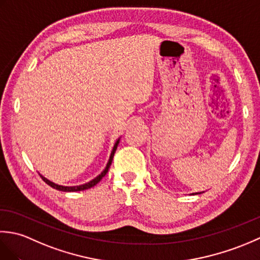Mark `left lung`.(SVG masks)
<instances>
[{"mask_svg":"<svg viewBox=\"0 0 260 260\" xmlns=\"http://www.w3.org/2000/svg\"><path fill=\"white\" fill-rule=\"evenodd\" d=\"M193 194H194V193H193Z\"/></svg>","mask_w":260,"mask_h":260,"instance_id":"obj_1","label":"left lung"}]
</instances>
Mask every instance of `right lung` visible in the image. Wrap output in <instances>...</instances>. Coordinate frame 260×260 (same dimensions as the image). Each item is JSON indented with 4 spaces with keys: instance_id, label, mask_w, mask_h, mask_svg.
Masks as SVG:
<instances>
[{
    "instance_id": "1",
    "label": "right lung",
    "mask_w": 260,
    "mask_h": 260,
    "mask_svg": "<svg viewBox=\"0 0 260 260\" xmlns=\"http://www.w3.org/2000/svg\"><path fill=\"white\" fill-rule=\"evenodd\" d=\"M118 143H119V139L116 141V143H115V145H114V147H113V151H112V154H110V157H109V161H108V163H107V165H106V168H105V170L103 171V172L99 174L98 176H96L95 179L93 180H91V181H89L88 182V183H85V184H81V185H76V186H63V185H59V184H56V183H53V182H51V181H49L48 179H46L45 176H42L41 174H40V176H41V179L46 182V183L48 184V185H50L51 187H53V189H56V190H59V191H63V192H75V191H84V190H87V189H90V187H92L93 185H96L99 181H101L105 175H106V173L108 172V170H109V167H110V164H112V162H113V157H114V154H115V152H116V148H117V146H118Z\"/></svg>"
}]
</instances>
